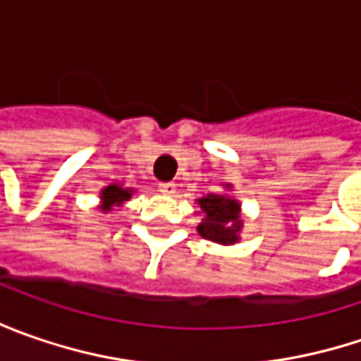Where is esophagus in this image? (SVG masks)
I'll return each mask as SVG.
<instances>
[{"label": "esophagus", "mask_w": 361, "mask_h": 361, "mask_svg": "<svg viewBox=\"0 0 361 361\" xmlns=\"http://www.w3.org/2000/svg\"><path fill=\"white\" fill-rule=\"evenodd\" d=\"M159 188L162 195H169V197H173L174 192H176V185L174 183H160Z\"/></svg>", "instance_id": "1"}]
</instances>
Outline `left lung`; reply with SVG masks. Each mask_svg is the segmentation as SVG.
Masks as SVG:
<instances>
[{"instance_id":"obj_1","label":"left lung","mask_w":361,"mask_h":361,"mask_svg":"<svg viewBox=\"0 0 361 361\" xmlns=\"http://www.w3.org/2000/svg\"><path fill=\"white\" fill-rule=\"evenodd\" d=\"M225 188H231V185ZM199 204L204 213L202 223L197 227L201 237L221 245H233L239 241L243 219L241 204L237 199L229 195H207L199 199Z\"/></svg>"}]
</instances>
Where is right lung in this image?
Listing matches in <instances>:
<instances>
[{
  "mask_svg": "<svg viewBox=\"0 0 361 361\" xmlns=\"http://www.w3.org/2000/svg\"><path fill=\"white\" fill-rule=\"evenodd\" d=\"M132 188H122L120 185H108L106 188H102V192H100V201H102V211L108 213V211H112V207H120V204H124L126 201H130L132 197Z\"/></svg>",
  "mask_w": 361,
  "mask_h": 361,
  "instance_id": "1",
  "label": "right lung"
}]
</instances>
